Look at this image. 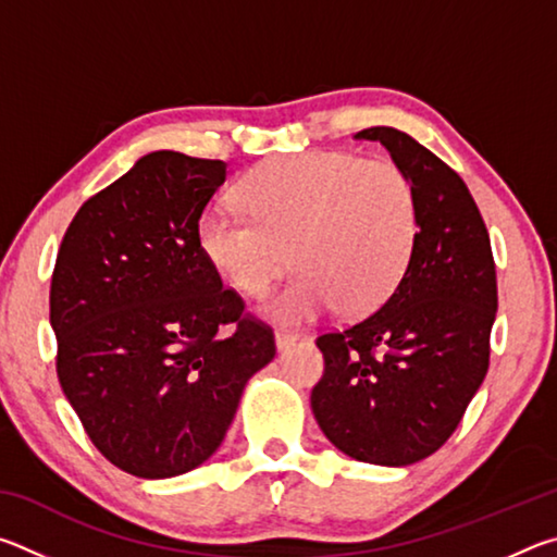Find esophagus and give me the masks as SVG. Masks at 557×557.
Instances as JSON below:
<instances>
[{"label": "esophagus", "instance_id": "obj_1", "mask_svg": "<svg viewBox=\"0 0 557 557\" xmlns=\"http://www.w3.org/2000/svg\"><path fill=\"white\" fill-rule=\"evenodd\" d=\"M295 344H297V336L295 334H289V332H277L275 334L277 351H287V348H292Z\"/></svg>", "mask_w": 557, "mask_h": 557}]
</instances>
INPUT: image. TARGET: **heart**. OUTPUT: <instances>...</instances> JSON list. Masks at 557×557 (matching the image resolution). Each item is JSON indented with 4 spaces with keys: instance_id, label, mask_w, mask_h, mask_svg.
<instances>
[{
    "instance_id": "1",
    "label": "heart",
    "mask_w": 557,
    "mask_h": 557,
    "mask_svg": "<svg viewBox=\"0 0 557 557\" xmlns=\"http://www.w3.org/2000/svg\"><path fill=\"white\" fill-rule=\"evenodd\" d=\"M245 209L211 206L196 238L209 265L245 295H260L292 262L297 272L262 301L272 322L299 326L342 305L371 312L398 287L418 243V199L391 162L344 152L272 159L243 178Z\"/></svg>"
}]
</instances>
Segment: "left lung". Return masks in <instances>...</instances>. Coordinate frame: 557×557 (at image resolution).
Returning a JSON list of instances; mask_svg holds the SVG:
<instances>
[{
	"label": "left lung",
	"instance_id": "8db88e82",
	"mask_svg": "<svg viewBox=\"0 0 557 557\" xmlns=\"http://www.w3.org/2000/svg\"><path fill=\"white\" fill-rule=\"evenodd\" d=\"M356 139L381 143L410 178L418 243L379 312L317 338L324 375L312 412L351 459L408 467L445 445L484 381L496 268L482 213L457 172L395 127Z\"/></svg>",
	"mask_w": 557,
	"mask_h": 557
}]
</instances>
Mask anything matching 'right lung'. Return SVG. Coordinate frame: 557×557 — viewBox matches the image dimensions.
<instances>
[{
	"label": "right lung",
	"instance_id": "right-lung-1",
	"mask_svg": "<svg viewBox=\"0 0 557 557\" xmlns=\"http://www.w3.org/2000/svg\"><path fill=\"white\" fill-rule=\"evenodd\" d=\"M228 176L219 159L159 152L81 206L51 280L59 381L92 445L139 479L203 465L245 383L275 358L196 238ZM235 323L231 335L220 326Z\"/></svg>",
	"mask_w": 557,
	"mask_h": 557
}]
</instances>
